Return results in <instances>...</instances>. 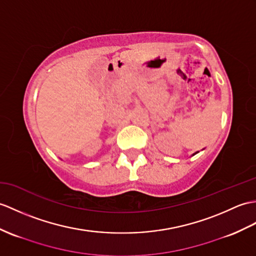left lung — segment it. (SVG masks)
I'll return each instance as SVG.
<instances>
[{
	"instance_id": "1",
	"label": "left lung",
	"mask_w": 256,
	"mask_h": 256,
	"mask_svg": "<svg viewBox=\"0 0 256 256\" xmlns=\"http://www.w3.org/2000/svg\"><path fill=\"white\" fill-rule=\"evenodd\" d=\"M198 152H195V154H198ZM195 154H193V156H194V155H195Z\"/></svg>"
}]
</instances>
